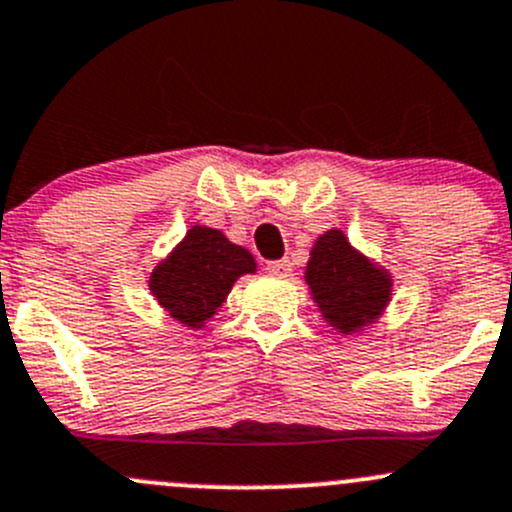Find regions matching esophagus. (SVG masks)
Instances as JSON below:
<instances>
[{
  "instance_id": "obj_1",
  "label": "esophagus",
  "mask_w": 512,
  "mask_h": 512,
  "mask_svg": "<svg viewBox=\"0 0 512 512\" xmlns=\"http://www.w3.org/2000/svg\"><path fill=\"white\" fill-rule=\"evenodd\" d=\"M267 272L275 277H289L292 272V262L289 260H275V262H267Z\"/></svg>"
}]
</instances>
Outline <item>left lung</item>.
<instances>
[{"label": "left lung", "instance_id": "8db88e82", "mask_svg": "<svg viewBox=\"0 0 512 512\" xmlns=\"http://www.w3.org/2000/svg\"><path fill=\"white\" fill-rule=\"evenodd\" d=\"M304 282L324 322L339 334H361L379 322L394 292L391 272L356 250L337 227L314 240Z\"/></svg>", "mask_w": 512, "mask_h": 512}]
</instances>
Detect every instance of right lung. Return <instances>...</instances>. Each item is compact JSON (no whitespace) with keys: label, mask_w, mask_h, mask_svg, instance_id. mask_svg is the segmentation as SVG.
Returning <instances> with one entry per match:
<instances>
[{"label":"right lung","mask_w":512,"mask_h":512,"mask_svg":"<svg viewBox=\"0 0 512 512\" xmlns=\"http://www.w3.org/2000/svg\"><path fill=\"white\" fill-rule=\"evenodd\" d=\"M250 250L230 242L220 230L193 225L183 240L153 267L148 289L168 317L190 329H205L220 312L232 285L255 275Z\"/></svg>","instance_id":"obj_1"}]
</instances>
